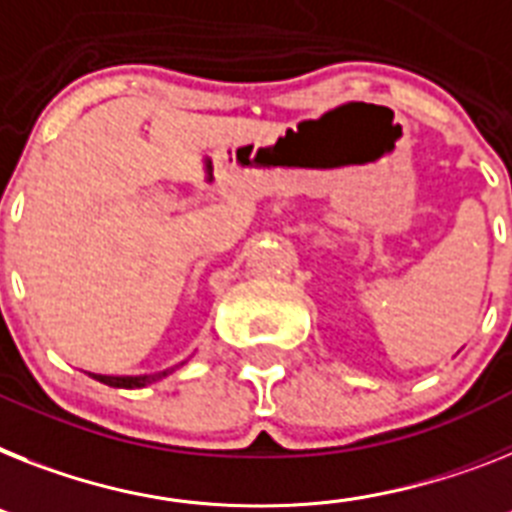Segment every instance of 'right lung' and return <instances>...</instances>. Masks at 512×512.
<instances>
[{
	"mask_svg": "<svg viewBox=\"0 0 512 512\" xmlns=\"http://www.w3.org/2000/svg\"><path fill=\"white\" fill-rule=\"evenodd\" d=\"M183 363H180V366H183ZM175 369L156 371V374H141V377H107V374H88V377H94L96 382H101V384H109V387H120V390H138V387H146V384L159 382V379H164Z\"/></svg>",
	"mask_w": 512,
	"mask_h": 512,
	"instance_id": "add662e5",
	"label": "right lung"
}]
</instances>
